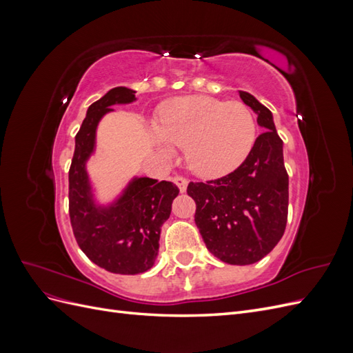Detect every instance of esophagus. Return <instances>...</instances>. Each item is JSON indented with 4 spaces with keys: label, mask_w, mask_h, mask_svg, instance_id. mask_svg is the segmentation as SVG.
Instances as JSON below:
<instances>
[{
    "label": "esophagus",
    "mask_w": 353,
    "mask_h": 353,
    "mask_svg": "<svg viewBox=\"0 0 353 353\" xmlns=\"http://www.w3.org/2000/svg\"><path fill=\"white\" fill-rule=\"evenodd\" d=\"M174 183L178 185L181 193H185L187 191V185H188V181L184 176H175L174 178Z\"/></svg>",
    "instance_id": "1"
}]
</instances>
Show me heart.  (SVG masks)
<instances>
[{
	"mask_svg": "<svg viewBox=\"0 0 353 353\" xmlns=\"http://www.w3.org/2000/svg\"><path fill=\"white\" fill-rule=\"evenodd\" d=\"M152 132L159 148L172 156L185 147V162L203 178H221L243 165L258 138V123L248 105L206 95L170 101Z\"/></svg>",
	"mask_w": 353,
	"mask_h": 353,
	"instance_id": "b5f03b06",
	"label": "heart"
}]
</instances>
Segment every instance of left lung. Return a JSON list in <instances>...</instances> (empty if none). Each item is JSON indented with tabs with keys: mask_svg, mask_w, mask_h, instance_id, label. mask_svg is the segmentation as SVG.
Masks as SVG:
<instances>
[{
	"mask_svg": "<svg viewBox=\"0 0 353 353\" xmlns=\"http://www.w3.org/2000/svg\"><path fill=\"white\" fill-rule=\"evenodd\" d=\"M240 99L258 114L265 132L234 172L208 183H190L196 201V225L208 250L230 265L261 261L281 240L288 210V175L283 141L272 113L252 94Z\"/></svg>",
	"mask_w": 353,
	"mask_h": 353,
	"instance_id": "obj_1",
	"label": "left lung"
}]
</instances>
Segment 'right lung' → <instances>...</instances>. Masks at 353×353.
I'll return each instance as SVG.
<instances>
[{"label": "right lung", "mask_w": 353, "mask_h": 353, "mask_svg": "<svg viewBox=\"0 0 353 353\" xmlns=\"http://www.w3.org/2000/svg\"><path fill=\"white\" fill-rule=\"evenodd\" d=\"M137 100L135 91L116 87L92 103L74 137L69 170V215L81 250L100 268L134 275L152 268L159 253L160 228L179 190L168 181L134 176L109 203H100L87 170L95 153L97 128L112 105Z\"/></svg>", "instance_id": "right-lung-1"}]
</instances>
